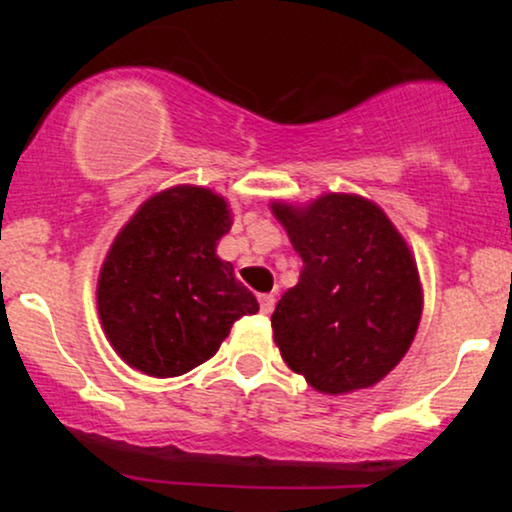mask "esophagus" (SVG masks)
<instances>
[{
    "mask_svg": "<svg viewBox=\"0 0 512 512\" xmlns=\"http://www.w3.org/2000/svg\"><path fill=\"white\" fill-rule=\"evenodd\" d=\"M274 303H276L274 293H262V296H260V308H262V313H264V315L272 313V310H274Z\"/></svg>",
    "mask_w": 512,
    "mask_h": 512,
    "instance_id": "1",
    "label": "esophagus"
}]
</instances>
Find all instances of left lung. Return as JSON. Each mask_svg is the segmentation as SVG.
<instances>
[{"mask_svg": "<svg viewBox=\"0 0 512 512\" xmlns=\"http://www.w3.org/2000/svg\"><path fill=\"white\" fill-rule=\"evenodd\" d=\"M272 214L303 260L272 315L286 366L325 395L380 383L409 351L424 310L402 233L378 204L344 192L305 207L272 202Z\"/></svg>", "mask_w": 512, "mask_h": 512, "instance_id": "1", "label": "left lung"}]
</instances>
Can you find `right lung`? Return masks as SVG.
<instances>
[{
	"instance_id": "add662e5",
	"label": "right lung",
	"mask_w": 512,
	"mask_h": 512,
	"mask_svg": "<svg viewBox=\"0 0 512 512\" xmlns=\"http://www.w3.org/2000/svg\"><path fill=\"white\" fill-rule=\"evenodd\" d=\"M231 223L221 195L175 185L122 226L98 276V315L127 366L154 378L187 373L219 351L233 322L260 310L216 255Z\"/></svg>"
}]
</instances>
